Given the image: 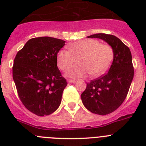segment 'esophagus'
<instances>
[{
	"instance_id": "1",
	"label": "esophagus",
	"mask_w": 146,
	"mask_h": 146,
	"mask_svg": "<svg viewBox=\"0 0 146 146\" xmlns=\"http://www.w3.org/2000/svg\"><path fill=\"white\" fill-rule=\"evenodd\" d=\"M67 82H69V83H73V82H75L76 80H67Z\"/></svg>"
}]
</instances>
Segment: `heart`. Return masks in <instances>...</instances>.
Wrapping results in <instances>:
<instances>
[{"mask_svg":"<svg viewBox=\"0 0 146 146\" xmlns=\"http://www.w3.org/2000/svg\"><path fill=\"white\" fill-rule=\"evenodd\" d=\"M114 52L110 45L101 44L96 39H83L69 45V50H61L57 54L58 66L66 70L76 64L80 65L72 67L66 72L72 78L86 77L90 73L93 77L104 74L111 65Z\"/></svg>","mask_w":146,"mask_h":146,"instance_id":"heart-1","label":"heart"}]
</instances>
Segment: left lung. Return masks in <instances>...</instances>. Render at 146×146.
<instances>
[{
    "mask_svg": "<svg viewBox=\"0 0 146 146\" xmlns=\"http://www.w3.org/2000/svg\"><path fill=\"white\" fill-rule=\"evenodd\" d=\"M87 37L103 40L114 52L108 73L87 83L81 94L86 109L95 114L105 115L118 109L128 94L134 77L131 54L129 47L113 35L96 33Z\"/></svg>",
    "mask_w": 146,
    "mask_h": 146,
    "instance_id": "8db88e82",
    "label": "left lung"
}]
</instances>
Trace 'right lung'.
<instances>
[{
    "mask_svg": "<svg viewBox=\"0 0 146 146\" xmlns=\"http://www.w3.org/2000/svg\"><path fill=\"white\" fill-rule=\"evenodd\" d=\"M65 41L49 36L28 40L17 54L13 80L24 106L38 116L60 106L67 82L57 66V54Z\"/></svg>",
    "mask_w": 146,
    "mask_h": 146,
    "instance_id": "1",
    "label": "right lung"
}]
</instances>
